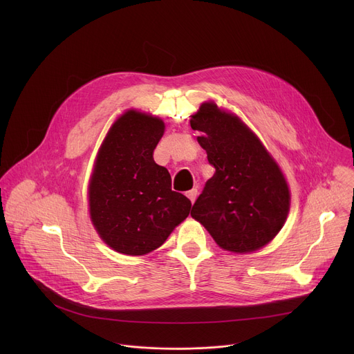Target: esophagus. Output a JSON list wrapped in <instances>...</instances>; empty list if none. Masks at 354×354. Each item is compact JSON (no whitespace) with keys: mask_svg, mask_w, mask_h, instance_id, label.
Here are the masks:
<instances>
[{"mask_svg":"<svg viewBox=\"0 0 354 354\" xmlns=\"http://www.w3.org/2000/svg\"><path fill=\"white\" fill-rule=\"evenodd\" d=\"M186 196L190 198V201H192V203H193V201L196 200V196H197V189H196V187H193L192 190L186 192Z\"/></svg>","mask_w":354,"mask_h":354,"instance_id":"1","label":"esophagus"}]
</instances>
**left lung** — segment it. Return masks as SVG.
<instances>
[{
	"label": "left lung",
	"instance_id": "1",
	"mask_svg": "<svg viewBox=\"0 0 354 354\" xmlns=\"http://www.w3.org/2000/svg\"><path fill=\"white\" fill-rule=\"evenodd\" d=\"M190 126L203 133L197 141L216 169L190 216L225 250L246 254L265 246L281 230L290 209L280 168L254 133L213 102L200 106Z\"/></svg>",
	"mask_w": 354,
	"mask_h": 354
}]
</instances>
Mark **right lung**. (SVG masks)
I'll list each match as a JSON object with an SVG mask.
<instances>
[{
    "label": "right lung",
    "mask_w": 354,
    "mask_h": 354,
    "mask_svg": "<svg viewBox=\"0 0 354 354\" xmlns=\"http://www.w3.org/2000/svg\"><path fill=\"white\" fill-rule=\"evenodd\" d=\"M164 129L161 119L129 111L99 148L89 214L100 238L124 255L161 246L192 207L186 196L171 189L168 169L153 158Z\"/></svg>",
    "instance_id": "add662e5"
}]
</instances>
